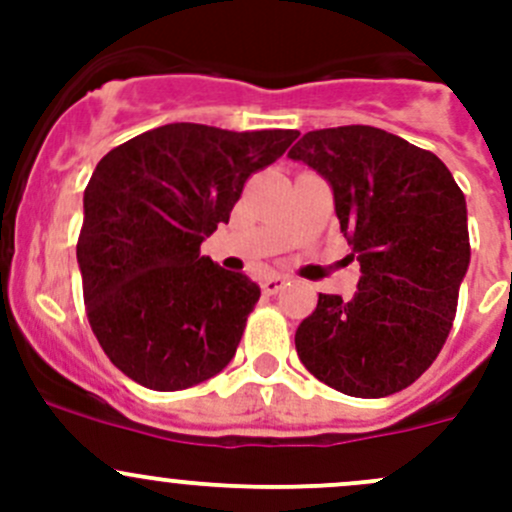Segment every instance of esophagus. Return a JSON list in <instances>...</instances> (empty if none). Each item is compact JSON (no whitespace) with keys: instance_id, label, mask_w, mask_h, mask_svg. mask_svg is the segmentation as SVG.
I'll return each mask as SVG.
<instances>
[{"instance_id":"34e87169","label":"esophagus","mask_w":512,"mask_h":512,"mask_svg":"<svg viewBox=\"0 0 512 512\" xmlns=\"http://www.w3.org/2000/svg\"><path fill=\"white\" fill-rule=\"evenodd\" d=\"M287 285H289V280L285 275H270V277H265V282H262V289H265L267 294H277Z\"/></svg>"}]
</instances>
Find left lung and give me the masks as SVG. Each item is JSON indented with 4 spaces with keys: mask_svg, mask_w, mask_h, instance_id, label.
Wrapping results in <instances>:
<instances>
[{
    "mask_svg": "<svg viewBox=\"0 0 512 512\" xmlns=\"http://www.w3.org/2000/svg\"><path fill=\"white\" fill-rule=\"evenodd\" d=\"M287 156L327 180L361 267L352 299L319 294L297 327L299 361L342 394H396L451 332L471 265L466 198L441 158L374 126L309 131Z\"/></svg>",
    "mask_w": 512,
    "mask_h": 512,
    "instance_id": "8db88e82",
    "label": "left lung"
}]
</instances>
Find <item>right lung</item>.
Listing matches in <instances>:
<instances>
[{"label": "right lung", "instance_id": "right-lung-1", "mask_svg": "<svg viewBox=\"0 0 512 512\" xmlns=\"http://www.w3.org/2000/svg\"><path fill=\"white\" fill-rule=\"evenodd\" d=\"M297 136L168 123L98 160L76 260L91 329L128 379L180 391L230 364L260 285L200 245Z\"/></svg>", "mask_w": 512, "mask_h": 512}]
</instances>
